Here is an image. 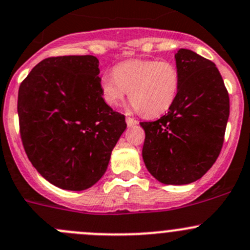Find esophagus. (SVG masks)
I'll return each mask as SVG.
<instances>
[{"label": "esophagus", "instance_id": "esophagus-1", "mask_svg": "<svg viewBox=\"0 0 250 250\" xmlns=\"http://www.w3.org/2000/svg\"><path fill=\"white\" fill-rule=\"evenodd\" d=\"M125 122H127L128 127H133V125H138V121L134 120V118H127V120H125Z\"/></svg>", "mask_w": 250, "mask_h": 250}]
</instances>
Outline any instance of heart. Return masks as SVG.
I'll return each mask as SVG.
<instances>
[{"mask_svg":"<svg viewBox=\"0 0 250 250\" xmlns=\"http://www.w3.org/2000/svg\"><path fill=\"white\" fill-rule=\"evenodd\" d=\"M100 85L107 105L117 106L129 91L133 110L156 117L173 105L181 78L177 67L167 61L130 60L117 64L113 73L104 74Z\"/></svg>","mask_w":250,"mask_h":250,"instance_id":"b5f03b06","label":"heart"}]
</instances>
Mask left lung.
Masks as SVG:
<instances>
[{
    "label": "left lung",
    "instance_id": "obj_1",
    "mask_svg": "<svg viewBox=\"0 0 250 250\" xmlns=\"http://www.w3.org/2000/svg\"><path fill=\"white\" fill-rule=\"evenodd\" d=\"M174 60L181 85L173 105L160 120L140 125L147 171L161 183L182 186L202 178L219 157L229 98L214 62L187 48Z\"/></svg>",
    "mask_w": 250,
    "mask_h": 250
}]
</instances>
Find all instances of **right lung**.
Returning <instances> with one entry per match:
<instances>
[{
  "mask_svg": "<svg viewBox=\"0 0 250 250\" xmlns=\"http://www.w3.org/2000/svg\"><path fill=\"white\" fill-rule=\"evenodd\" d=\"M99 73L95 56L50 57L19 86V127L28 159L61 189L93 187L127 128L125 116L104 100Z\"/></svg>",
  "mask_w": 250,
  "mask_h": 250,
  "instance_id": "1",
  "label": "right lung"
}]
</instances>
